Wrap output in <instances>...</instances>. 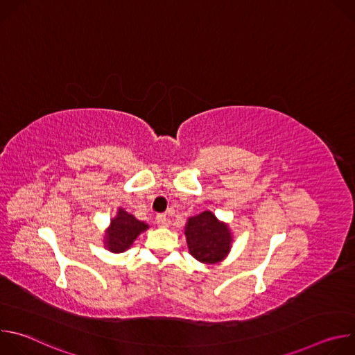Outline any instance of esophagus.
Listing matches in <instances>:
<instances>
[{
	"label": "esophagus",
	"instance_id": "1",
	"mask_svg": "<svg viewBox=\"0 0 355 355\" xmlns=\"http://www.w3.org/2000/svg\"><path fill=\"white\" fill-rule=\"evenodd\" d=\"M156 223H157L160 227L167 226V216H166L164 214H159V215L156 216Z\"/></svg>",
	"mask_w": 355,
	"mask_h": 355
}]
</instances>
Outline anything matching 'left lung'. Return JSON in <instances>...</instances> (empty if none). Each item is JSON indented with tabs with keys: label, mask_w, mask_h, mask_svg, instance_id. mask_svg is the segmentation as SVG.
Returning <instances> with one entry per match:
<instances>
[{
	"label": "left lung",
	"mask_w": 355,
	"mask_h": 355,
	"mask_svg": "<svg viewBox=\"0 0 355 355\" xmlns=\"http://www.w3.org/2000/svg\"><path fill=\"white\" fill-rule=\"evenodd\" d=\"M185 236L191 256L200 263H218L230 250L232 236L227 226L209 211L188 219Z\"/></svg>",
	"instance_id": "obj_1"
}]
</instances>
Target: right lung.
I'll use <instances>...</instances> for the list:
<instances>
[{"mask_svg": "<svg viewBox=\"0 0 355 355\" xmlns=\"http://www.w3.org/2000/svg\"><path fill=\"white\" fill-rule=\"evenodd\" d=\"M147 227L148 226L146 223L137 220L135 216L121 209L118 216L112 219L111 227L107 233L105 244L114 252H123Z\"/></svg>", "mask_w": 355, "mask_h": 355, "instance_id": "right-lung-1", "label": "right lung"}]
</instances>
